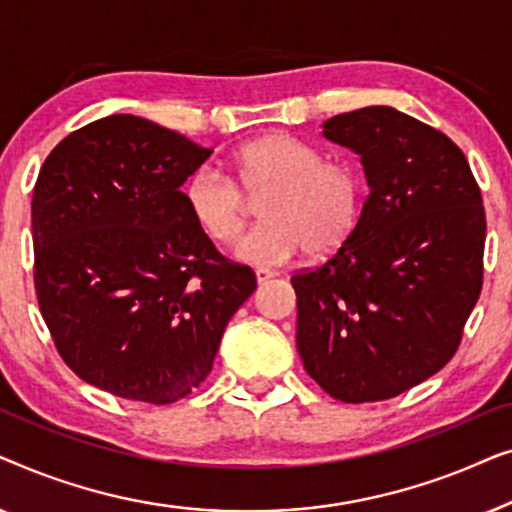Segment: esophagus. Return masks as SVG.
<instances>
[{
    "label": "esophagus",
    "mask_w": 512,
    "mask_h": 512,
    "mask_svg": "<svg viewBox=\"0 0 512 512\" xmlns=\"http://www.w3.org/2000/svg\"><path fill=\"white\" fill-rule=\"evenodd\" d=\"M254 275H256V282L258 284H265V282H268V279L275 277V272L268 270V268H256Z\"/></svg>",
    "instance_id": "obj_1"
}]
</instances>
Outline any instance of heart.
<instances>
[{
  "mask_svg": "<svg viewBox=\"0 0 512 512\" xmlns=\"http://www.w3.org/2000/svg\"><path fill=\"white\" fill-rule=\"evenodd\" d=\"M237 185L265 195L261 219L235 244V256L249 265H282L303 254H331L354 233L366 188L359 170L345 160H324L303 139L270 132L242 144L230 156ZM233 179L198 167L184 184L188 214L214 242H230L247 221L244 195Z\"/></svg>",
  "mask_w": 512,
  "mask_h": 512,
  "instance_id": "b5f03b06",
  "label": "heart"
}]
</instances>
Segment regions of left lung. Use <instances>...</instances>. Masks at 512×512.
<instances>
[{
    "label": "left lung",
    "mask_w": 512,
    "mask_h": 512,
    "mask_svg": "<svg viewBox=\"0 0 512 512\" xmlns=\"http://www.w3.org/2000/svg\"><path fill=\"white\" fill-rule=\"evenodd\" d=\"M321 135L361 158L370 193L340 249L291 277L298 354L338 401H384L457 352L482 289L485 207L459 146L394 107L333 116Z\"/></svg>",
    "instance_id": "left-lung-1"
}]
</instances>
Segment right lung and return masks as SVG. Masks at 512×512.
I'll list each match as a JSON object with an SVG mask.
<instances>
[{
    "label": "right lung",
    "instance_id": "right-lung-1",
    "mask_svg": "<svg viewBox=\"0 0 512 512\" xmlns=\"http://www.w3.org/2000/svg\"><path fill=\"white\" fill-rule=\"evenodd\" d=\"M209 156L179 132L114 114L46 158L32 195L34 286L83 382L167 405L212 370L256 277L214 249L179 191Z\"/></svg>",
    "mask_w": 512,
    "mask_h": 512
}]
</instances>
